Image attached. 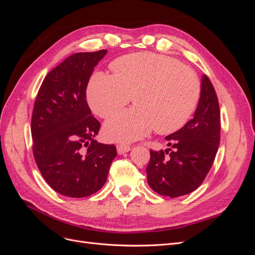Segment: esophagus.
<instances>
[{
  "label": "esophagus",
  "mask_w": 255,
  "mask_h": 255,
  "mask_svg": "<svg viewBox=\"0 0 255 255\" xmlns=\"http://www.w3.org/2000/svg\"><path fill=\"white\" fill-rule=\"evenodd\" d=\"M130 150V146L128 144H118L117 145V151L119 154H123L126 152H128Z\"/></svg>",
  "instance_id": "1"
}]
</instances>
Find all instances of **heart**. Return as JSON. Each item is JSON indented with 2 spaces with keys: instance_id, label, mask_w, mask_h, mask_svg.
I'll list each match as a JSON object with an SVG mask.
<instances>
[{
  "instance_id": "1",
  "label": "heart",
  "mask_w": 255,
  "mask_h": 255,
  "mask_svg": "<svg viewBox=\"0 0 255 255\" xmlns=\"http://www.w3.org/2000/svg\"><path fill=\"white\" fill-rule=\"evenodd\" d=\"M114 74L91 76L87 100L91 110L109 118L133 97L136 106L115 116L104 126V135L115 141H134L153 128L159 134L180 129L196 110L200 82L180 60L151 52L122 56L112 64Z\"/></svg>"
}]
</instances>
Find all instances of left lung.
<instances>
[{"instance_id": "left-lung-1", "label": "left lung", "mask_w": 255, "mask_h": 255, "mask_svg": "<svg viewBox=\"0 0 255 255\" xmlns=\"http://www.w3.org/2000/svg\"><path fill=\"white\" fill-rule=\"evenodd\" d=\"M170 148L150 151L146 167L149 186L157 194L176 198L197 189L212 168L220 142V109L212 82L203 75L194 118L166 137Z\"/></svg>"}]
</instances>
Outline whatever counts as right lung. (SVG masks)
I'll return each mask as SVG.
<instances>
[{
	"mask_svg": "<svg viewBox=\"0 0 255 255\" xmlns=\"http://www.w3.org/2000/svg\"><path fill=\"white\" fill-rule=\"evenodd\" d=\"M106 50L75 53L50 71L38 90L30 123L38 169L58 194L83 198L106 182L114 144L95 140L101 128L91 115L86 89Z\"/></svg>",
	"mask_w": 255,
	"mask_h": 255,
	"instance_id": "add662e5",
	"label": "right lung"
}]
</instances>
